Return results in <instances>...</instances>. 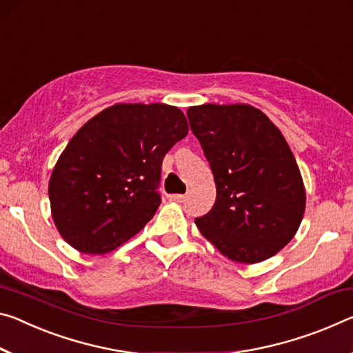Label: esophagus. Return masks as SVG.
Returning a JSON list of instances; mask_svg holds the SVG:
<instances>
[{"mask_svg":"<svg viewBox=\"0 0 353 353\" xmlns=\"http://www.w3.org/2000/svg\"><path fill=\"white\" fill-rule=\"evenodd\" d=\"M170 199L176 201V203H183V201L187 199V196H185V194H171Z\"/></svg>","mask_w":353,"mask_h":353,"instance_id":"34e87169","label":"esophagus"}]
</instances>
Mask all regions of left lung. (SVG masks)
Here are the masks:
<instances>
[{
    "label": "left lung",
    "instance_id": "left-lung-1",
    "mask_svg": "<svg viewBox=\"0 0 353 353\" xmlns=\"http://www.w3.org/2000/svg\"><path fill=\"white\" fill-rule=\"evenodd\" d=\"M190 127L210 163L216 199L196 218L201 234L223 256L256 264L294 239L306 192L279 128L247 103H204L187 110Z\"/></svg>",
    "mask_w": 353,
    "mask_h": 353
}]
</instances>
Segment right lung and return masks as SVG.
<instances>
[{
  "label": "right lung",
  "mask_w": 353,
  "mask_h": 353,
  "mask_svg": "<svg viewBox=\"0 0 353 353\" xmlns=\"http://www.w3.org/2000/svg\"><path fill=\"white\" fill-rule=\"evenodd\" d=\"M188 124L177 106L114 103L78 130L53 168L48 198L70 247L105 254L132 239L160 205L161 161Z\"/></svg>",
  "instance_id": "right-lung-1"
}]
</instances>
